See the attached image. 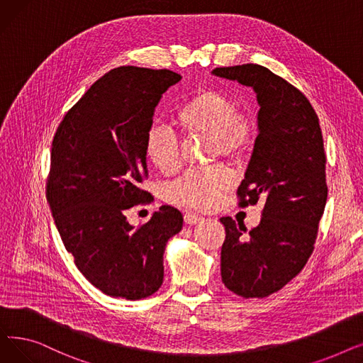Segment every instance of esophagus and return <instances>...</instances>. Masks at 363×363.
<instances>
[{"label": "esophagus", "instance_id": "esophagus-1", "mask_svg": "<svg viewBox=\"0 0 363 363\" xmlns=\"http://www.w3.org/2000/svg\"><path fill=\"white\" fill-rule=\"evenodd\" d=\"M184 220H185V223H188V225H196V223H199V222L203 220V216H199V215H196V213H185V215H184Z\"/></svg>", "mask_w": 363, "mask_h": 363}]
</instances>
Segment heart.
Here are the masks:
<instances>
[{"mask_svg": "<svg viewBox=\"0 0 363 363\" xmlns=\"http://www.w3.org/2000/svg\"><path fill=\"white\" fill-rule=\"evenodd\" d=\"M174 126L185 137H212V152L230 159L242 157L256 138L257 122L250 113H240L234 100L223 91L204 88L191 95L174 116ZM147 162L164 175L181 166L177 135L166 126H152L144 140ZM226 167L216 164L189 170L167 188L169 200L191 208H211L231 186Z\"/></svg>", "mask_w": 363, "mask_h": 363, "instance_id": "b5f03b06", "label": "heart"}]
</instances>
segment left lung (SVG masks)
Instances as JSON below:
<instances>
[{
	"instance_id": "obj_1",
	"label": "left lung",
	"mask_w": 363,
	"mask_h": 363,
	"mask_svg": "<svg viewBox=\"0 0 363 363\" xmlns=\"http://www.w3.org/2000/svg\"><path fill=\"white\" fill-rule=\"evenodd\" d=\"M212 73L252 86L260 106L259 135L237 196L241 207L259 199L264 207L247 235L244 225L220 218V275L237 296L263 298L298 275L313 252L328 196L322 130L304 94L269 69L250 63Z\"/></svg>"
}]
</instances>
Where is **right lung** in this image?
Here are the masks:
<instances>
[{
  "label": "right lung",
  "instance_id": "obj_1",
  "mask_svg": "<svg viewBox=\"0 0 363 363\" xmlns=\"http://www.w3.org/2000/svg\"><path fill=\"white\" fill-rule=\"evenodd\" d=\"M179 81L167 69H113L66 113L52 140L47 200L55 226L82 275L111 297L155 294L166 242L182 230L172 206L138 228L125 216L151 197L141 189L145 133L162 95Z\"/></svg>",
  "mask_w": 363,
  "mask_h": 363
}]
</instances>
